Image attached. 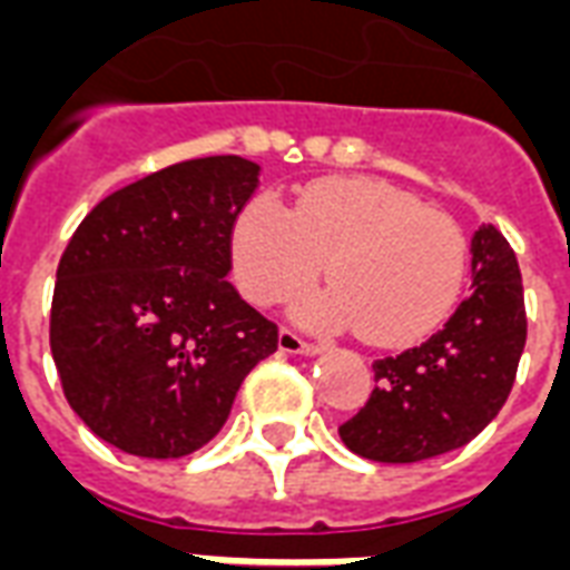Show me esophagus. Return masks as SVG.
I'll use <instances>...</instances> for the list:
<instances>
[{"label": "esophagus", "instance_id": "34e87169", "mask_svg": "<svg viewBox=\"0 0 570 570\" xmlns=\"http://www.w3.org/2000/svg\"><path fill=\"white\" fill-rule=\"evenodd\" d=\"M277 350L286 355H320L323 353L316 343L302 341V337H298L295 332H289V328H281V334H277Z\"/></svg>", "mask_w": 570, "mask_h": 570}]
</instances>
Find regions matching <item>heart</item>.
I'll return each mask as SVG.
<instances>
[{
  "label": "heart",
  "mask_w": 570,
  "mask_h": 570,
  "mask_svg": "<svg viewBox=\"0 0 570 570\" xmlns=\"http://www.w3.org/2000/svg\"><path fill=\"white\" fill-rule=\"evenodd\" d=\"M334 289L295 314L316 328L353 325L385 350L436 332L463 284V238L440 212L376 179L316 181L286 212L247 203L233 227V272L254 304H277L323 275Z\"/></svg>",
  "instance_id": "1"
}]
</instances>
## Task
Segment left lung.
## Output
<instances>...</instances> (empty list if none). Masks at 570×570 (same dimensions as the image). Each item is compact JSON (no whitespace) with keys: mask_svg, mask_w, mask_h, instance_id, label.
Listing matches in <instances>:
<instances>
[{"mask_svg":"<svg viewBox=\"0 0 570 570\" xmlns=\"http://www.w3.org/2000/svg\"><path fill=\"white\" fill-rule=\"evenodd\" d=\"M472 293L442 332L373 362L376 389L341 424L346 449L376 463H419L463 449L497 419L527 346L520 266L505 236L481 224L472 236Z\"/></svg>","mask_w":570,"mask_h":570,"instance_id":"1","label":"left lung"}]
</instances>
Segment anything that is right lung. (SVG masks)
I'll return each instance as SVG.
<instances>
[{
  "label": "right lung",
  "instance_id": "right-lung-1",
  "mask_svg": "<svg viewBox=\"0 0 570 570\" xmlns=\"http://www.w3.org/2000/svg\"><path fill=\"white\" fill-rule=\"evenodd\" d=\"M259 185L238 155L181 160L104 197L56 268L50 350L71 410L112 449L194 454L277 325L229 284V236Z\"/></svg>",
  "mask_w": 570,
  "mask_h": 570
}]
</instances>
